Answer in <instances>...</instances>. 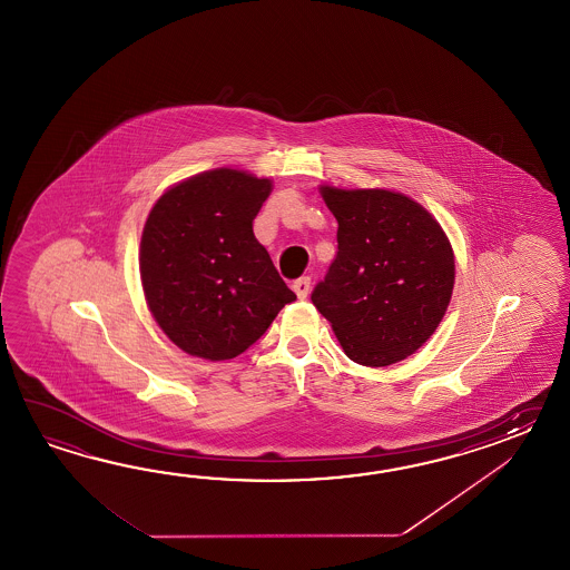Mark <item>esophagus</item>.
I'll use <instances>...</instances> for the list:
<instances>
[{
  "instance_id": "34e87169",
  "label": "esophagus",
  "mask_w": 570,
  "mask_h": 570,
  "mask_svg": "<svg viewBox=\"0 0 570 570\" xmlns=\"http://www.w3.org/2000/svg\"><path fill=\"white\" fill-rule=\"evenodd\" d=\"M309 285H312L309 277H302V279L293 281V291L297 293L299 299H305L309 293Z\"/></svg>"
}]
</instances>
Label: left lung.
I'll use <instances>...</instances> for the list:
<instances>
[{"label":"left lung","mask_w":570,"mask_h":570,"mask_svg":"<svg viewBox=\"0 0 570 570\" xmlns=\"http://www.w3.org/2000/svg\"><path fill=\"white\" fill-rule=\"evenodd\" d=\"M320 194L338 222V255L312 302L351 361L400 363L424 346L449 309V236L400 191L320 185Z\"/></svg>","instance_id":"left-lung-1"}]
</instances>
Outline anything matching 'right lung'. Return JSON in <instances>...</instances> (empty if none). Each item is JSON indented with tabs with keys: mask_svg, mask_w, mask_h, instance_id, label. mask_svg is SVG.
I'll use <instances>...</instances> for the list:
<instances>
[{
	"mask_svg": "<svg viewBox=\"0 0 570 570\" xmlns=\"http://www.w3.org/2000/svg\"><path fill=\"white\" fill-rule=\"evenodd\" d=\"M271 191V179L219 167L175 183L150 209L138 258L146 305L183 352L234 358L295 302L253 232Z\"/></svg>",
	"mask_w": 570,
	"mask_h": 570,
	"instance_id": "add662e5",
	"label": "right lung"
}]
</instances>
